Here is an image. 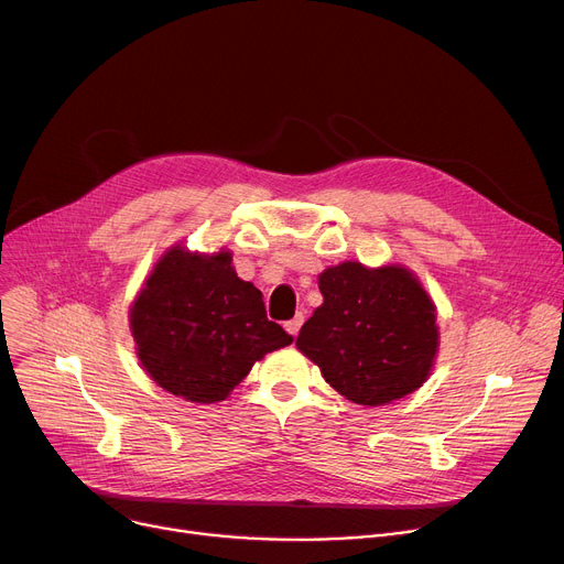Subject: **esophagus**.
Returning <instances> with one entry per match:
<instances>
[{"label":"esophagus","mask_w":564,"mask_h":564,"mask_svg":"<svg viewBox=\"0 0 564 564\" xmlns=\"http://www.w3.org/2000/svg\"><path fill=\"white\" fill-rule=\"evenodd\" d=\"M302 324H304V315L299 313L296 317H292L290 322H285V330H288L292 337H296V333H299V328H302Z\"/></svg>","instance_id":"obj_1"}]
</instances>
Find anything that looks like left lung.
<instances>
[{
	"label": "left lung",
	"mask_w": 564,
	"mask_h": 564,
	"mask_svg": "<svg viewBox=\"0 0 564 564\" xmlns=\"http://www.w3.org/2000/svg\"><path fill=\"white\" fill-rule=\"evenodd\" d=\"M324 304L296 349L326 383L360 405H386L422 388L437 354L431 296L405 268L343 262L319 274Z\"/></svg>",
	"instance_id": "obj_1"
}]
</instances>
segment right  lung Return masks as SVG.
Here are the masks:
<instances>
[{"label": "right lung", "mask_w": 564, "mask_h": 564, "mask_svg": "<svg viewBox=\"0 0 564 564\" xmlns=\"http://www.w3.org/2000/svg\"><path fill=\"white\" fill-rule=\"evenodd\" d=\"M231 251L172 247L144 281L129 313L135 351L163 390L193 403L227 399L256 360L288 347L262 292L242 281Z\"/></svg>", "instance_id": "1"}]
</instances>
